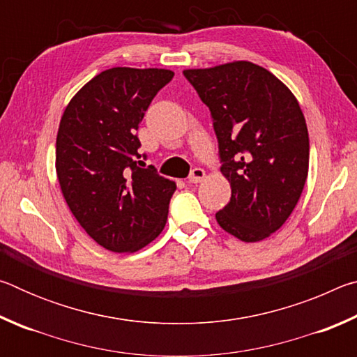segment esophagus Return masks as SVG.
I'll return each instance as SVG.
<instances>
[{
  "label": "esophagus",
  "instance_id": "obj_1",
  "mask_svg": "<svg viewBox=\"0 0 357 357\" xmlns=\"http://www.w3.org/2000/svg\"><path fill=\"white\" fill-rule=\"evenodd\" d=\"M204 174H206V173H204L203 168L197 167V168H193V170L190 172L189 178H187V179H189V183H190V184H198V183H202V181H203Z\"/></svg>",
  "mask_w": 357,
  "mask_h": 357
}]
</instances>
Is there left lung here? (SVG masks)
Wrapping results in <instances>:
<instances>
[{"mask_svg": "<svg viewBox=\"0 0 357 357\" xmlns=\"http://www.w3.org/2000/svg\"><path fill=\"white\" fill-rule=\"evenodd\" d=\"M209 108L231 198L217 223L244 243L287 222L309 173V132L298 100L261 66L234 61L183 72Z\"/></svg>", "mask_w": 357, "mask_h": 357, "instance_id": "obj_1", "label": "left lung"}]
</instances>
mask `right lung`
Segmentation results:
<instances>
[{"label": "right lung", "instance_id": "add662e5", "mask_svg": "<svg viewBox=\"0 0 357 357\" xmlns=\"http://www.w3.org/2000/svg\"><path fill=\"white\" fill-rule=\"evenodd\" d=\"M167 69L113 68L78 91L56 137V174L78 223L107 250L137 252L159 236L176 184L144 167L138 126Z\"/></svg>", "mask_w": 357, "mask_h": 357}]
</instances>
